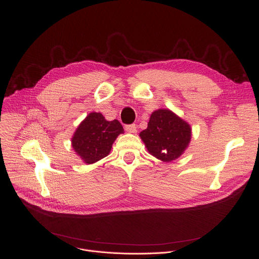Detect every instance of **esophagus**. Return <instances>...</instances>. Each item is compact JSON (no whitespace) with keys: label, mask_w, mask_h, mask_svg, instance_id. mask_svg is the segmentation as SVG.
Masks as SVG:
<instances>
[{"label":"esophagus","mask_w":259,"mask_h":259,"mask_svg":"<svg viewBox=\"0 0 259 259\" xmlns=\"http://www.w3.org/2000/svg\"><path fill=\"white\" fill-rule=\"evenodd\" d=\"M125 130L129 133H137V126H135L134 124L132 125H126L125 126Z\"/></svg>","instance_id":"34e87169"}]
</instances>
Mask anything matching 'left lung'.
I'll list each match as a JSON object with an SVG mask.
<instances>
[{"instance_id":"left-lung-1","label":"left lung","mask_w":259,"mask_h":259,"mask_svg":"<svg viewBox=\"0 0 259 259\" xmlns=\"http://www.w3.org/2000/svg\"><path fill=\"white\" fill-rule=\"evenodd\" d=\"M140 137L149 153L170 162L179 158L189 146L191 127L169 109H158L152 112L147 129Z\"/></svg>"}]
</instances>
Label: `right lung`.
Wrapping results in <instances>:
<instances>
[{"label":"right lung","mask_w":259,"mask_h":259,"mask_svg":"<svg viewBox=\"0 0 259 259\" xmlns=\"http://www.w3.org/2000/svg\"><path fill=\"white\" fill-rule=\"evenodd\" d=\"M120 133H124V128L117 119L109 121L102 113L91 112L76 128L72 148L86 164H93L109 154Z\"/></svg>","instance_id":"right-lung-1"}]
</instances>
